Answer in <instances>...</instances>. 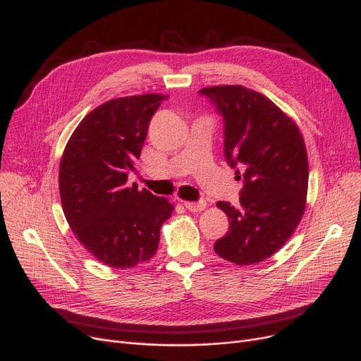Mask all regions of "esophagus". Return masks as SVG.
I'll return each mask as SVG.
<instances>
[{"label":"esophagus","instance_id":"34e87169","mask_svg":"<svg viewBox=\"0 0 361 361\" xmlns=\"http://www.w3.org/2000/svg\"><path fill=\"white\" fill-rule=\"evenodd\" d=\"M185 206V209H188L190 212H200L206 207V202L200 200V202H184L183 203Z\"/></svg>","mask_w":361,"mask_h":361}]
</instances>
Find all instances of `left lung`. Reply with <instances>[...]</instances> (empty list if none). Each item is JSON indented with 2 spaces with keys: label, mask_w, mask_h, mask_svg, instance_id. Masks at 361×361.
<instances>
[{
  "label": "left lung",
  "mask_w": 361,
  "mask_h": 361,
  "mask_svg": "<svg viewBox=\"0 0 361 361\" xmlns=\"http://www.w3.org/2000/svg\"><path fill=\"white\" fill-rule=\"evenodd\" d=\"M224 118L225 161L243 178L240 206L218 202L230 228L215 241L218 256L253 264L276 253L306 209L307 152L295 123L264 94L225 85L199 90Z\"/></svg>",
  "instance_id": "1"
}]
</instances>
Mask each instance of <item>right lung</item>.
<instances>
[{"label": "right lung", "mask_w": 361, "mask_h": 361, "mask_svg": "<svg viewBox=\"0 0 361 361\" xmlns=\"http://www.w3.org/2000/svg\"><path fill=\"white\" fill-rule=\"evenodd\" d=\"M161 93L111 99L75 127L60 164V196L71 231L99 262L135 268L157 255L162 224L174 206L127 184L140 158Z\"/></svg>", "instance_id": "add662e5"}]
</instances>
